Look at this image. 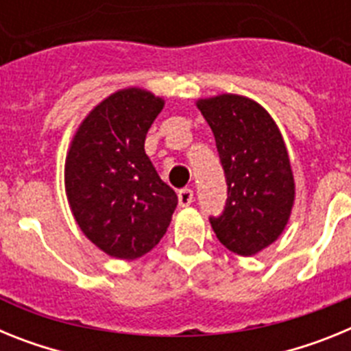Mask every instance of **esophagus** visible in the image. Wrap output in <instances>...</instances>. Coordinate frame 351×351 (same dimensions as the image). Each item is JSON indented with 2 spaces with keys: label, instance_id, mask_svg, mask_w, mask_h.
I'll return each instance as SVG.
<instances>
[{
  "label": "esophagus",
  "instance_id": "1",
  "mask_svg": "<svg viewBox=\"0 0 351 351\" xmlns=\"http://www.w3.org/2000/svg\"><path fill=\"white\" fill-rule=\"evenodd\" d=\"M178 200H179V206L188 207L191 202H193V191L188 190V188H186V190H181L178 193Z\"/></svg>",
  "mask_w": 351,
  "mask_h": 351
}]
</instances>
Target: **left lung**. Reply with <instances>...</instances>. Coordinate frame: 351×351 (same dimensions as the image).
<instances>
[{"instance_id":"1","label":"left lung","mask_w":351,"mask_h":351,"mask_svg":"<svg viewBox=\"0 0 351 351\" xmlns=\"http://www.w3.org/2000/svg\"><path fill=\"white\" fill-rule=\"evenodd\" d=\"M195 105L213 130L228 184L225 213L210 226L226 250L253 256L283 234L295 202L287 144L271 114L247 96L221 93Z\"/></svg>"}]
</instances>
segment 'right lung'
Listing matches in <instances>:
<instances>
[{
	"label": "right lung",
	"instance_id": "obj_1",
	"mask_svg": "<svg viewBox=\"0 0 351 351\" xmlns=\"http://www.w3.org/2000/svg\"><path fill=\"white\" fill-rule=\"evenodd\" d=\"M165 107L147 89L123 88L80 121L64 160L68 206L98 250L135 260L165 235L178 195L145 154L147 130Z\"/></svg>",
	"mask_w": 351,
	"mask_h": 351
}]
</instances>
